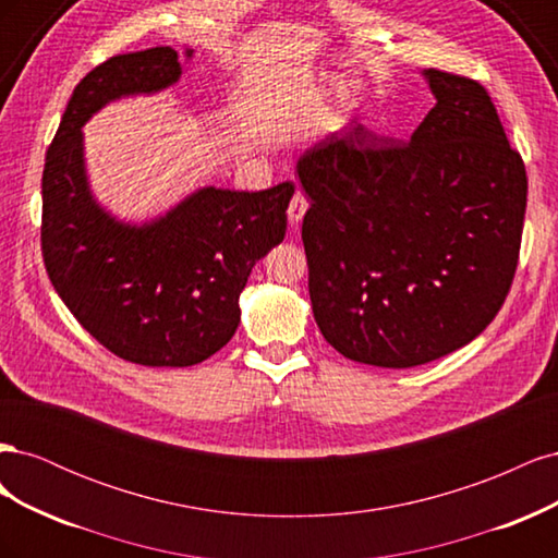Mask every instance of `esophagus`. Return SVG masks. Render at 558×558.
Listing matches in <instances>:
<instances>
[{
	"label": "esophagus",
	"mask_w": 558,
	"mask_h": 558,
	"mask_svg": "<svg viewBox=\"0 0 558 558\" xmlns=\"http://www.w3.org/2000/svg\"><path fill=\"white\" fill-rule=\"evenodd\" d=\"M307 209H310L307 195L302 193V191H295V195L291 197V205H289V221H291V226H298Z\"/></svg>",
	"instance_id": "esophagus-1"
}]
</instances>
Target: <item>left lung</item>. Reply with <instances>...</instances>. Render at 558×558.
Listing matches in <instances>:
<instances>
[{"instance_id":"left-lung-1","label":"left lung","mask_w":558,"mask_h":558,"mask_svg":"<svg viewBox=\"0 0 558 558\" xmlns=\"http://www.w3.org/2000/svg\"><path fill=\"white\" fill-rule=\"evenodd\" d=\"M410 142L349 125L298 160L314 318L342 356L414 367L500 312L519 263L526 167L480 81L426 70Z\"/></svg>"}]
</instances>
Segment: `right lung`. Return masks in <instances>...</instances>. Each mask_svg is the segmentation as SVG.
Masks as SVG:
<instances>
[{
    "mask_svg": "<svg viewBox=\"0 0 558 558\" xmlns=\"http://www.w3.org/2000/svg\"><path fill=\"white\" fill-rule=\"evenodd\" d=\"M181 72L172 46L97 64L74 88L41 179L50 283L99 344L148 367H189L230 342L240 293L253 265L283 240L295 193L293 181L258 193L209 185L142 228L118 223L95 205L81 125L111 99L162 90Z\"/></svg>",
    "mask_w": 558,
    "mask_h": 558,
    "instance_id": "obj_1",
    "label": "right lung"
}]
</instances>
